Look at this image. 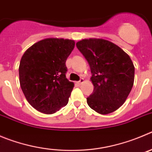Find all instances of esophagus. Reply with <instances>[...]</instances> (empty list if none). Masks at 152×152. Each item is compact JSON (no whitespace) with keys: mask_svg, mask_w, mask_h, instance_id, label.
Returning <instances> with one entry per match:
<instances>
[{"mask_svg":"<svg viewBox=\"0 0 152 152\" xmlns=\"http://www.w3.org/2000/svg\"><path fill=\"white\" fill-rule=\"evenodd\" d=\"M84 83V79H83V78H81L80 80H79L77 83L79 85H81V84H82V83Z\"/></svg>","mask_w":152,"mask_h":152,"instance_id":"1","label":"esophagus"}]
</instances>
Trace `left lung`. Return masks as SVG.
I'll return each mask as SVG.
<instances>
[{
  "mask_svg": "<svg viewBox=\"0 0 152 152\" xmlns=\"http://www.w3.org/2000/svg\"><path fill=\"white\" fill-rule=\"evenodd\" d=\"M76 47L87 60L92 74L94 91L87 97L88 105L102 115L117 110L134 86L135 68L130 56L106 39H83Z\"/></svg>",
  "mask_w": 152,
  "mask_h": 152,
  "instance_id": "1",
  "label": "left lung"
}]
</instances>
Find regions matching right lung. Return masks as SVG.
Wrapping results in <instances>:
<instances>
[{
  "instance_id": "obj_1",
  "label": "right lung",
  "mask_w": 152,
  "mask_h": 152,
  "mask_svg": "<svg viewBox=\"0 0 152 152\" xmlns=\"http://www.w3.org/2000/svg\"><path fill=\"white\" fill-rule=\"evenodd\" d=\"M75 46L71 39L49 38L31 46L18 68L20 86L37 111L53 114L66 106L73 88L66 78V61Z\"/></svg>"
}]
</instances>
